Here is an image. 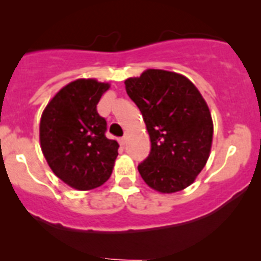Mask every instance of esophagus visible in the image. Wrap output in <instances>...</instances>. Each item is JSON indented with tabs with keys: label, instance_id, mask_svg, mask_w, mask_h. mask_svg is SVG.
<instances>
[{
	"label": "esophagus",
	"instance_id": "1",
	"mask_svg": "<svg viewBox=\"0 0 261 261\" xmlns=\"http://www.w3.org/2000/svg\"><path fill=\"white\" fill-rule=\"evenodd\" d=\"M119 142H120V145H126V142H128V138H126V136H123V137L121 138H119Z\"/></svg>",
	"mask_w": 261,
	"mask_h": 261
}]
</instances>
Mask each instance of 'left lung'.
Returning a JSON list of instances; mask_svg holds the SVG:
<instances>
[{
	"mask_svg": "<svg viewBox=\"0 0 261 261\" xmlns=\"http://www.w3.org/2000/svg\"><path fill=\"white\" fill-rule=\"evenodd\" d=\"M150 136L151 149L138 165L145 183L162 193L193 183L209 158L213 123L195 85L172 71L149 69L125 81Z\"/></svg>",
	"mask_w": 261,
	"mask_h": 261,
	"instance_id": "8db88e82",
	"label": "left lung"
}]
</instances>
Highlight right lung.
Instances as JSON below:
<instances>
[{
  "label": "right lung",
  "mask_w": 261,
  "mask_h": 261,
  "mask_svg": "<svg viewBox=\"0 0 261 261\" xmlns=\"http://www.w3.org/2000/svg\"><path fill=\"white\" fill-rule=\"evenodd\" d=\"M108 87L95 80L73 81L41 115V151L55 175L75 190H94L112 174L119 144L107 138V121L96 111Z\"/></svg>",
  "instance_id": "add662e5"
}]
</instances>
